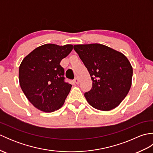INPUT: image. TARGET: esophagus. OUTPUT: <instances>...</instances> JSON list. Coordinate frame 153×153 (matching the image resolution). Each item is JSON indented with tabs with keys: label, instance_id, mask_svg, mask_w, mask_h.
Listing matches in <instances>:
<instances>
[{
	"label": "esophagus",
	"instance_id": "esophagus-1",
	"mask_svg": "<svg viewBox=\"0 0 153 153\" xmlns=\"http://www.w3.org/2000/svg\"><path fill=\"white\" fill-rule=\"evenodd\" d=\"M74 82L76 83V84H78L79 83V79L77 78V77H76V78H75L74 79Z\"/></svg>",
	"mask_w": 153,
	"mask_h": 153
}]
</instances>
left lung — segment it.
<instances>
[{
	"label": "left lung",
	"instance_id": "left-lung-1",
	"mask_svg": "<svg viewBox=\"0 0 153 153\" xmlns=\"http://www.w3.org/2000/svg\"><path fill=\"white\" fill-rule=\"evenodd\" d=\"M87 68L92 88L84 96L97 110L108 111L118 106L131 86L133 68L122 53L101 44L74 45Z\"/></svg>",
	"mask_w": 153,
	"mask_h": 153
}]
</instances>
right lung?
I'll return each instance as SVG.
<instances>
[{
    "label": "right lung",
    "mask_w": 153,
    "mask_h": 153,
    "mask_svg": "<svg viewBox=\"0 0 153 153\" xmlns=\"http://www.w3.org/2000/svg\"><path fill=\"white\" fill-rule=\"evenodd\" d=\"M73 49V45L45 44L25 56L19 68L23 92L35 108L45 112L60 108L71 85L65 82L60 62Z\"/></svg>",
    "instance_id": "right-lung-1"
}]
</instances>
